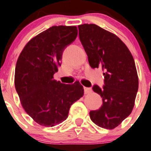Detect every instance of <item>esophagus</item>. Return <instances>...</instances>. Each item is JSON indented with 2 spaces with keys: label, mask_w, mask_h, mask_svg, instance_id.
Segmentation results:
<instances>
[{
  "label": "esophagus",
  "mask_w": 151,
  "mask_h": 151,
  "mask_svg": "<svg viewBox=\"0 0 151 151\" xmlns=\"http://www.w3.org/2000/svg\"><path fill=\"white\" fill-rule=\"evenodd\" d=\"M84 93L85 94H89V93H92V89L90 88V87H84Z\"/></svg>",
  "instance_id": "1"
}]
</instances>
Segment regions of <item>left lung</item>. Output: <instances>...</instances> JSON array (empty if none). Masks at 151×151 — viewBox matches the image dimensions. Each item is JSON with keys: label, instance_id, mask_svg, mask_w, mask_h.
Returning a JSON list of instances; mask_svg holds the SVG:
<instances>
[{"label": "left lung", "instance_id": "obj_1", "mask_svg": "<svg viewBox=\"0 0 151 151\" xmlns=\"http://www.w3.org/2000/svg\"><path fill=\"white\" fill-rule=\"evenodd\" d=\"M79 38L92 68L104 71V85L93 90L102 98V106L90 112L92 121L102 128L114 129L131 113L139 78L131 52L115 34L96 24L78 26Z\"/></svg>", "mask_w": 151, "mask_h": 151}]
</instances>
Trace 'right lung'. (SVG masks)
Wrapping results in <instances>:
<instances>
[{
    "label": "right lung",
    "instance_id": "add662e5",
    "mask_svg": "<svg viewBox=\"0 0 151 151\" xmlns=\"http://www.w3.org/2000/svg\"><path fill=\"white\" fill-rule=\"evenodd\" d=\"M77 35L75 26L52 27L32 38L18 57L15 90L23 108L40 125L53 127L64 122L72 104L84 95L78 81L65 84L53 79L63 51Z\"/></svg>",
    "mask_w": 151,
    "mask_h": 151
}]
</instances>
